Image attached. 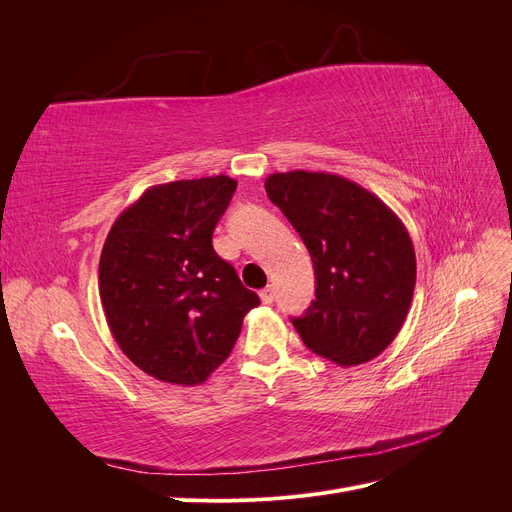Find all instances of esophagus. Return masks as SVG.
I'll return each mask as SVG.
<instances>
[{
	"label": "esophagus",
	"instance_id": "34e87169",
	"mask_svg": "<svg viewBox=\"0 0 512 512\" xmlns=\"http://www.w3.org/2000/svg\"><path fill=\"white\" fill-rule=\"evenodd\" d=\"M273 299H275V288H273V286H267V288L260 290V301H262V303L271 305Z\"/></svg>",
	"mask_w": 512,
	"mask_h": 512
}]
</instances>
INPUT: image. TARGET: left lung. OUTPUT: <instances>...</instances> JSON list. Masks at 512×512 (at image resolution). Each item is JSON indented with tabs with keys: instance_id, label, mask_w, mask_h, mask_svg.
Listing matches in <instances>:
<instances>
[{
	"instance_id": "left-lung-1",
	"label": "left lung",
	"mask_w": 512,
	"mask_h": 512,
	"mask_svg": "<svg viewBox=\"0 0 512 512\" xmlns=\"http://www.w3.org/2000/svg\"><path fill=\"white\" fill-rule=\"evenodd\" d=\"M265 190L314 262L316 301L292 318L303 344L342 367L376 359L404 327L414 294L416 256L404 222L339 175L273 173Z\"/></svg>"
}]
</instances>
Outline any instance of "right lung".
<instances>
[{
    "label": "right lung",
    "instance_id": "add662e5",
    "mask_svg": "<svg viewBox=\"0 0 512 512\" xmlns=\"http://www.w3.org/2000/svg\"><path fill=\"white\" fill-rule=\"evenodd\" d=\"M237 181L153 185L115 220L100 256V299L123 354L151 378L196 386L235 346L260 303L213 250Z\"/></svg>",
    "mask_w": 512,
    "mask_h": 512
}]
</instances>
